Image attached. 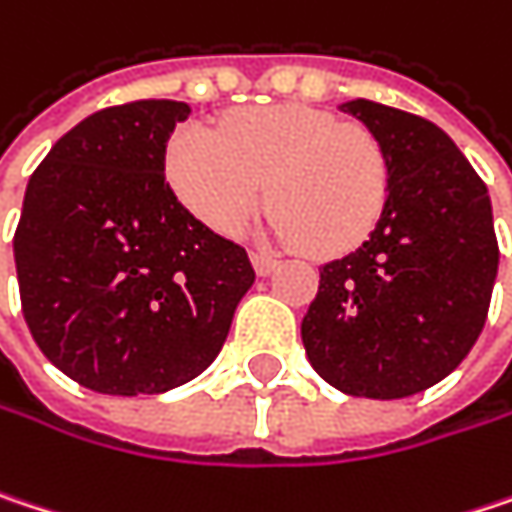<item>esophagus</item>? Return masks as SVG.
I'll return each instance as SVG.
<instances>
[{
	"mask_svg": "<svg viewBox=\"0 0 512 512\" xmlns=\"http://www.w3.org/2000/svg\"><path fill=\"white\" fill-rule=\"evenodd\" d=\"M252 266H255L260 278H266V275H272L278 269V260L272 255H263V252H252Z\"/></svg>",
	"mask_w": 512,
	"mask_h": 512,
	"instance_id": "1",
	"label": "esophagus"
}]
</instances>
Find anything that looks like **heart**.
Masks as SVG:
<instances>
[{"instance_id":"1","label":"heart","mask_w":512,"mask_h":512,"mask_svg":"<svg viewBox=\"0 0 512 512\" xmlns=\"http://www.w3.org/2000/svg\"><path fill=\"white\" fill-rule=\"evenodd\" d=\"M166 178L184 208L222 237L246 228L269 184V234L319 255L363 243L390 190L387 155L366 128L302 105L240 111L216 137L181 128L166 149Z\"/></svg>"}]
</instances>
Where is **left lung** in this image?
I'll list each match as a JSON object with an SVG mask.
<instances>
[{"instance_id": "obj_1", "label": "left lung", "mask_w": 512, "mask_h": 512, "mask_svg": "<svg viewBox=\"0 0 512 512\" xmlns=\"http://www.w3.org/2000/svg\"><path fill=\"white\" fill-rule=\"evenodd\" d=\"M340 111L381 143L390 190L369 240L319 269L302 343L334 390L393 401L440 384L481 337L498 275L492 205L434 122L369 99Z\"/></svg>"}]
</instances>
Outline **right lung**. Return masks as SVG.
I'll use <instances>...</instances> for the list:
<instances>
[{"label":"right lung","mask_w":512,"mask_h":512,"mask_svg":"<svg viewBox=\"0 0 512 512\" xmlns=\"http://www.w3.org/2000/svg\"><path fill=\"white\" fill-rule=\"evenodd\" d=\"M187 102L96 111L25 187L14 260L28 331L72 381L158 395L202 375L255 284L246 249L213 234L163 175Z\"/></svg>","instance_id":"add662e5"}]
</instances>
